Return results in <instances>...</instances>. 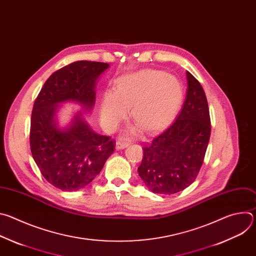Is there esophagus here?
<instances>
[{
	"mask_svg": "<svg viewBox=\"0 0 256 256\" xmlns=\"http://www.w3.org/2000/svg\"><path fill=\"white\" fill-rule=\"evenodd\" d=\"M128 146V142H124V140H118V142H116V150H122V149L126 148Z\"/></svg>",
	"mask_w": 256,
	"mask_h": 256,
	"instance_id": "obj_1",
	"label": "esophagus"
}]
</instances>
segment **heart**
<instances>
[{
    "instance_id": "b5f03b06",
    "label": "heart",
    "mask_w": 256,
    "mask_h": 256,
    "mask_svg": "<svg viewBox=\"0 0 256 256\" xmlns=\"http://www.w3.org/2000/svg\"><path fill=\"white\" fill-rule=\"evenodd\" d=\"M182 89L176 78L164 72L144 70L120 77L116 91L104 92L100 106V120L107 130H114L128 114L136 124L128 130L136 136L142 128L147 132L165 126L178 110Z\"/></svg>"
}]
</instances>
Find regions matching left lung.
Wrapping results in <instances>:
<instances>
[{
	"label": "left lung",
	"instance_id": "left-lung-1",
	"mask_svg": "<svg viewBox=\"0 0 256 256\" xmlns=\"http://www.w3.org/2000/svg\"><path fill=\"white\" fill-rule=\"evenodd\" d=\"M188 94L176 120L142 146L138 175L154 194H173L188 188L204 163L210 136L208 100L200 82L186 72Z\"/></svg>",
	"mask_w": 256,
	"mask_h": 256
}]
</instances>
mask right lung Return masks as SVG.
Instances as JSON below:
<instances>
[{"label": "right lung", "instance_id": "1", "mask_svg": "<svg viewBox=\"0 0 256 256\" xmlns=\"http://www.w3.org/2000/svg\"><path fill=\"white\" fill-rule=\"evenodd\" d=\"M108 66L106 62L90 60L72 62L54 72L34 102L31 154L44 177L58 190L74 192L88 186L116 149L114 140L96 134L81 112L64 128L56 120L64 102H77L85 110H91L96 81Z\"/></svg>", "mask_w": 256, "mask_h": 256}]
</instances>
